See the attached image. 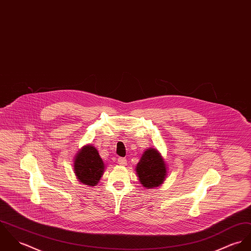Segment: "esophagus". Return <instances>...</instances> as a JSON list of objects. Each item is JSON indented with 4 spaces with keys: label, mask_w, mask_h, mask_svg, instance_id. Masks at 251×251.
Here are the masks:
<instances>
[{
    "label": "esophagus",
    "mask_w": 251,
    "mask_h": 251,
    "mask_svg": "<svg viewBox=\"0 0 251 251\" xmlns=\"http://www.w3.org/2000/svg\"><path fill=\"white\" fill-rule=\"evenodd\" d=\"M117 163L119 166H126L127 165V160L125 158H118Z\"/></svg>",
    "instance_id": "obj_1"
}]
</instances>
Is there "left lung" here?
<instances>
[{"label": "left lung", "instance_id": "obj_1", "mask_svg": "<svg viewBox=\"0 0 251 251\" xmlns=\"http://www.w3.org/2000/svg\"><path fill=\"white\" fill-rule=\"evenodd\" d=\"M136 173L142 187L147 189L157 188L167 178V164L157 149L149 147L143 152L136 167Z\"/></svg>", "mask_w": 251, "mask_h": 251}]
</instances>
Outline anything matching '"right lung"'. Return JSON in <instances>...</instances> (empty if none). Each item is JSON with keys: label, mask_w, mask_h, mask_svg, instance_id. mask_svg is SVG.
<instances>
[{"label": "right lung", "mask_w": 251, "mask_h": 251, "mask_svg": "<svg viewBox=\"0 0 251 251\" xmlns=\"http://www.w3.org/2000/svg\"><path fill=\"white\" fill-rule=\"evenodd\" d=\"M74 173L82 184L94 187L105 171V164L92 144L83 146L74 159Z\"/></svg>", "instance_id": "1"}]
</instances>
